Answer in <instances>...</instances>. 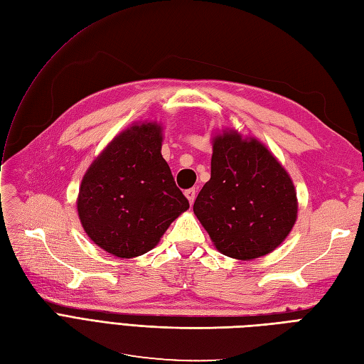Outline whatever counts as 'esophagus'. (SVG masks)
Segmentation results:
<instances>
[{"label": "esophagus", "mask_w": 364, "mask_h": 364, "mask_svg": "<svg viewBox=\"0 0 364 364\" xmlns=\"http://www.w3.org/2000/svg\"><path fill=\"white\" fill-rule=\"evenodd\" d=\"M196 194H197L196 188H190V190H186V191H185V196H186V199H188L190 205H193V203H194V200H196Z\"/></svg>", "instance_id": "obj_1"}]
</instances>
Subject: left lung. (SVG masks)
Segmentation results:
<instances>
[{
	"label": "left lung",
	"mask_w": 364,
	"mask_h": 364,
	"mask_svg": "<svg viewBox=\"0 0 364 364\" xmlns=\"http://www.w3.org/2000/svg\"><path fill=\"white\" fill-rule=\"evenodd\" d=\"M193 209L220 252L253 259L290 234L297 200L290 176L272 153L230 130L214 138L211 179Z\"/></svg>",
	"instance_id": "left-lung-1"
}]
</instances>
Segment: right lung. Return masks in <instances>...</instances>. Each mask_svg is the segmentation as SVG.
<instances>
[{
	"instance_id": "1",
	"label": "right lung",
	"mask_w": 364,
	"mask_h": 364,
	"mask_svg": "<svg viewBox=\"0 0 364 364\" xmlns=\"http://www.w3.org/2000/svg\"><path fill=\"white\" fill-rule=\"evenodd\" d=\"M161 126L129 127L87 168L77 200L85 232L119 258L155 247L165 230L190 208L161 155Z\"/></svg>"
}]
</instances>
